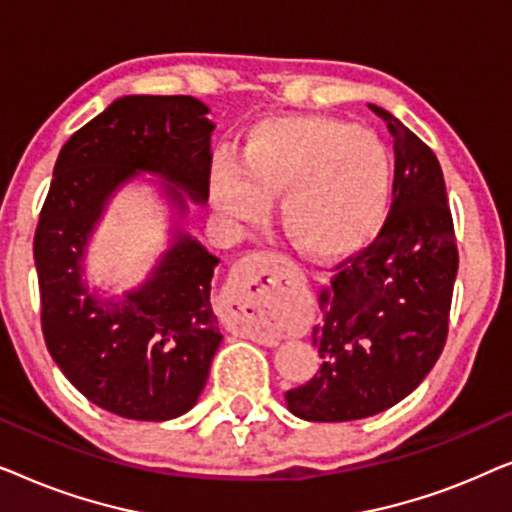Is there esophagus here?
<instances>
[{
	"mask_svg": "<svg viewBox=\"0 0 512 512\" xmlns=\"http://www.w3.org/2000/svg\"><path fill=\"white\" fill-rule=\"evenodd\" d=\"M282 263L279 254H251L230 277V300L240 310L237 331L263 345L277 342L275 328L265 319V307L282 289Z\"/></svg>",
	"mask_w": 512,
	"mask_h": 512,
	"instance_id": "34e87169",
	"label": "esophagus"
}]
</instances>
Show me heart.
I'll use <instances>...</instances> for the list:
<instances>
[{
	"instance_id": "obj_1",
	"label": "heart",
	"mask_w": 512,
	"mask_h": 512,
	"mask_svg": "<svg viewBox=\"0 0 512 512\" xmlns=\"http://www.w3.org/2000/svg\"><path fill=\"white\" fill-rule=\"evenodd\" d=\"M391 163L373 132L321 116L268 118L249 130L240 165L219 156L212 200L228 219H263L279 198L284 233L314 256L361 247L384 219Z\"/></svg>"
}]
</instances>
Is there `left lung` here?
<instances>
[{
	"instance_id": "1",
	"label": "left lung",
	"mask_w": 512,
	"mask_h": 512,
	"mask_svg": "<svg viewBox=\"0 0 512 512\" xmlns=\"http://www.w3.org/2000/svg\"><path fill=\"white\" fill-rule=\"evenodd\" d=\"M370 109L394 137L391 209L375 240L319 289V370L286 391L307 422H352L403 401L436 366L450 328L459 251L443 170L415 132Z\"/></svg>"
}]
</instances>
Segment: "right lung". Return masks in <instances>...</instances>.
I'll return each mask as SVG.
<instances>
[{
    "label": "right lung",
    "mask_w": 512,
    "mask_h": 512,
    "mask_svg": "<svg viewBox=\"0 0 512 512\" xmlns=\"http://www.w3.org/2000/svg\"><path fill=\"white\" fill-rule=\"evenodd\" d=\"M188 95H128L76 130L55 160L34 233L41 331L62 373L88 401L137 422H165L198 403L223 335L209 303L219 258L179 233L153 277L125 300L81 282V258L111 193L137 172L209 198L212 130Z\"/></svg>",
    "instance_id": "right-lung-1"
}]
</instances>
